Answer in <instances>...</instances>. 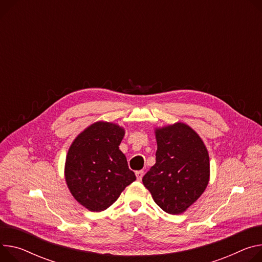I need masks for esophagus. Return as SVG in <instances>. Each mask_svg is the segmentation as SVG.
Listing matches in <instances>:
<instances>
[{"instance_id":"34e87169","label":"esophagus","mask_w":262,"mask_h":262,"mask_svg":"<svg viewBox=\"0 0 262 262\" xmlns=\"http://www.w3.org/2000/svg\"><path fill=\"white\" fill-rule=\"evenodd\" d=\"M143 176H144V171H143V170H138V171H136V177H137L138 181H141L142 178H143Z\"/></svg>"}]
</instances>
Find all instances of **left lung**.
<instances>
[{"instance_id": "1", "label": "left lung", "mask_w": 262, "mask_h": 262, "mask_svg": "<svg viewBox=\"0 0 262 262\" xmlns=\"http://www.w3.org/2000/svg\"><path fill=\"white\" fill-rule=\"evenodd\" d=\"M156 164L142 179L156 204L181 214L204 193L210 179L209 154L198 133L183 122L157 127Z\"/></svg>"}]
</instances>
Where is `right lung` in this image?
<instances>
[{"label":"right lung","instance_id":"1","mask_svg":"<svg viewBox=\"0 0 262 262\" xmlns=\"http://www.w3.org/2000/svg\"><path fill=\"white\" fill-rule=\"evenodd\" d=\"M124 134L120 125L97 121L81 132L68 150L64 164L68 188L90 211L107 209L136 180L126 157L119 149Z\"/></svg>","mask_w":262,"mask_h":262}]
</instances>
